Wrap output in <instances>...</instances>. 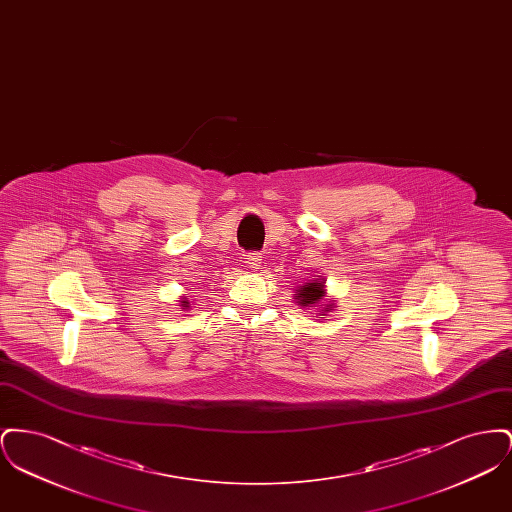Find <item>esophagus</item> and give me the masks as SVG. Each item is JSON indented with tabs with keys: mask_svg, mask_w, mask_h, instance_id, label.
<instances>
[{
	"mask_svg": "<svg viewBox=\"0 0 512 512\" xmlns=\"http://www.w3.org/2000/svg\"><path fill=\"white\" fill-rule=\"evenodd\" d=\"M247 261V267L251 268V270H257V268H261V263H263V257H261V253H257V251H253V253H247V257H245Z\"/></svg>",
	"mask_w": 512,
	"mask_h": 512,
	"instance_id": "esophagus-1",
	"label": "esophagus"
}]
</instances>
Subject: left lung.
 I'll return each mask as SVG.
<instances>
[{"label":"left lung","mask_w":512,"mask_h":512,"mask_svg":"<svg viewBox=\"0 0 512 512\" xmlns=\"http://www.w3.org/2000/svg\"><path fill=\"white\" fill-rule=\"evenodd\" d=\"M322 297H324V282H318V280H311V282L299 286L293 293L295 303L301 307H315ZM322 309L332 311V305H326Z\"/></svg>","instance_id":"1"}]
</instances>
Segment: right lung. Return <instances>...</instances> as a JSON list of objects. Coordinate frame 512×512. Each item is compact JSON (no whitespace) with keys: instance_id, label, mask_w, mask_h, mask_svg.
Returning a JSON list of instances; mask_svg holds the SVG:
<instances>
[{"instance_id":"obj_1","label":"right lung","mask_w":512,"mask_h":512,"mask_svg":"<svg viewBox=\"0 0 512 512\" xmlns=\"http://www.w3.org/2000/svg\"><path fill=\"white\" fill-rule=\"evenodd\" d=\"M180 303H182V307H190V303H188L186 299H184V301H180Z\"/></svg>"}]
</instances>
